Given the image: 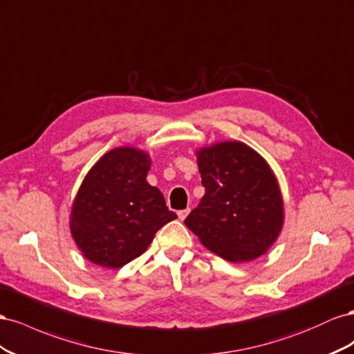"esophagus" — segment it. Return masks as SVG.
Here are the masks:
<instances>
[{"label":"esophagus","instance_id":"34e87169","mask_svg":"<svg viewBox=\"0 0 354 354\" xmlns=\"http://www.w3.org/2000/svg\"><path fill=\"white\" fill-rule=\"evenodd\" d=\"M188 212H189V209H184V210H178V218H179L180 221H184V219L187 218V215H188Z\"/></svg>","mask_w":354,"mask_h":354}]
</instances>
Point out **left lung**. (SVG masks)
I'll list each match as a JSON object with an SVG mask.
<instances>
[{
  "mask_svg": "<svg viewBox=\"0 0 354 354\" xmlns=\"http://www.w3.org/2000/svg\"><path fill=\"white\" fill-rule=\"evenodd\" d=\"M197 163L205 196L185 225L227 261L261 257L283 225V201L267 161L245 144L221 142L197 151Z\"/></svg>",
  "mask_w": 354,
  "mask_h": 354,
  "instance_id": "left-lung-1",
  "label": "left lung"
}]
</instances>
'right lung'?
<instances>
[{
	"instance_id": "1",
	"label": "right lung",
	"mask_w": 354,
	"mask_h": 354,
	"mask_svg": "<svg viewBox=\"0 0 354 354\" xmlns=\"http://www.w3.org/2000/svg\"><path fill=\"white\" fill-rule=\"evenodd\" d=\"M148 154L109 151L90 169L75 197L71 233L93 264L120 268L142 255L157 231L176 218L161 191L147 183Z\"/></svg>"
}]
</instances>
